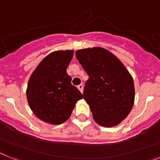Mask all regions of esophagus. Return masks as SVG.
<instances>
[{"label":"esophagus","mask_w":160,"mask_h":160,"mask_svg":"<svg viewBox=\"0 0 160 160\" xmlns=\"http://www.w3.org/2000/svg\"><path fill=\"white\" fill-rule=\"evenodd\" d=\"M77 88H79V90H80V92H83V88H84V86H83L82 84H79V85H78V86H77Z\"/></svg>","instance_id":"esophagus-1"}]
</instances>
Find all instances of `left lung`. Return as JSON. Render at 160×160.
I'll list each match as a JSON object with an SVG mask.
<instances>
[{"instance_id": "obj_1", "label": "left lung", "mask_w": 160, "mask_h": 160, "mask_svg": "<svg viewBox=\"0 0 160 160\" xmlns=\"http://www.w3.org/2000/svg\"><path fill=\"white\" fill-rule=\"evenodd\" d=\"M76 56L88 76L83 95L93 119L103 127L117 125L133 106L132 76L113 53L103 48L80 49Z\"/></svg>"}]
</instances>
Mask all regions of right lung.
I'll list each match as a JSON object with an SVG mask.
<instances>
[{
	"label": "right lung",
	"mask_w": 160,
	"mask_h": 160,
	"mask_svg": "<svg viewBox=\"0 0 160 160\" xmlns=\"http://www.w3.org/2000/svg\"><path fill=\"white\" fill-rule=\"evenodd\" d=\"M73 50L55 51L40 62L28 84L27 98L32 111L43 121L60 124L69 119L77 101L83 98L72 84L67 68Z\"/></svg>",
	"instance_id": "1"
}]
</instances>
